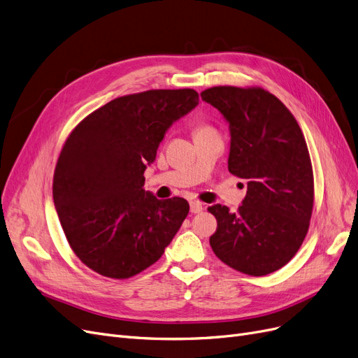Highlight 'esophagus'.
I'll list each match as a JSON object with an SVG mask.
<instances>
[{
    "mask_svg": "<svg viewBox=\"0 0 358 358\" xmlns=\"http://www.w3.org/2000/svg\"><path fill=\"white\" fill-rule=\"evenodd\" d=\"M190 210L192 214H199L203 210V203L199 202V201H192L190 202Z\"/></svg>",
    "mask_w": 358,
    "mask_h": 358,
    "instance_id": "1",
    "label": "esophagus"
}]
</instances>
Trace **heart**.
<instances>
[{
	"mask_svg": "<svg viewBox=\"0 0 358 358\" xmlns=\"http://www.w3.org/2000/svg\"><path fill=\"white\" fill-rule=\"evenodd\" d=\"M208 129H210L209 127H206V125H199V127H197L196 129H194V134H196V132H201V131H208Z\"/></svg>",
	"mask_w": 358,
	"mask_h": 358,
	"instance_id": "b5f03b06",
	"label": "heart"
}]
</instances>
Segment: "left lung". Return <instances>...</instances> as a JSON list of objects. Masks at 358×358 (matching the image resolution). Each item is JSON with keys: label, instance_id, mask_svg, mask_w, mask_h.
<instances>
[{"label": "left lung", "instance_id": "left-lung-1", "mask_svg": "<svg viewBox=\"0 0 358 358\" xmlns=\"http://www.w3.org/2000/svg\"><path fill=\"white\" fill-rule=\"evenodd\" d=\"M227 119L229 171L248 181L237 213L220 203L209 237L229 267L266 275L295 257L306 239L314 205V176L306 138L294 115L261 87L220 85L201 92Z\"/></svg>", "mask_w": 358, "mask_h": 358}]
</instances>
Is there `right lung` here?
<instances>
[{"instance_id": "add662e5", "label": "right lung", "mask_w": 358, "mask_h": 358, "mask_svg": "<svg viewBox=\"0 0 358 358\" xmlns=\"http://www.w3.org/2000/svg\"><path fill=\"white\" fill-rule=\"evenodd\" d=\"M199 103L192 88L117 97L90 113L66 138L52 199L75 255L110 279H129L162 257L189 214L182 197L145 192L144 169L166 129Z\"/></svg>"}]
</instances>
